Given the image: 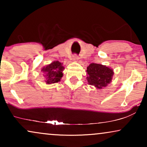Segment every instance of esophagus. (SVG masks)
Listing matches in <instances>:
<instances>
[{
    "mask_svg": "<svg viewBox=\"0 0 147 147\" xmlns=\"http://www.w3.org/2000/svg\"><path fill=\"white\" fill-rule=\"evenodd\" d=\"M72 59H73L74 61H76L79 59V57H78V55H76V54H74V55H73V56H72Z\"/></svg>",
    "mask_w": 147,
    "mask_h": 147,
    "instance_id": "obj_1",
    "label": "esophagus"
}]
</instances>
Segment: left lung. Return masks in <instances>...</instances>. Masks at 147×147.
<instances>
[{"label":"left lung","mask_w":147,"mask_h":147,"mask_svg":"<svg viewBox=\"0 0 147 147\" xmlns=\"http://www.w3.org/2000/svg\"><path fill=\"white\" fill-rule=\"evenodd\" d=\"M87 80L88 84L98 89L106 87L112 80L113 70L106 65L91 63L87 67Z\"/></svg>","instance_id":"obj_1"}]
</instances>
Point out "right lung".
Wrapping results in <instances>:
<instances>
[{
    "label": "right lung",
    "instance_id": "1",
    "mask_svg": "<svg viewBox=\"0 0 147 147\" xmlns=\"http://www.w3.org/2000/svg\"><path fill=\"white\" fill-rule=\"evenodd\" d=\"M64 69L62 63L58 61L52 62L51 64L44 67L41 69L46 84H51L59 82L63 76Z\"/></svg>",
    "mask_w": 147,
    "mask_h": 147
}]
</instances>
